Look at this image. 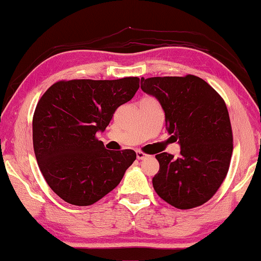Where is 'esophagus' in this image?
I'll use <instances>...</instances> for the list:
<instances>
[{
	"instance_id": "obj_1",
	"label": "esophagus",
	"mask_w": 261,
	"mask_h": 261,
	"mask_svg": "<svg viewBox=\"0 0 261 261\" xmlns=\"http://www.w3.org/2000/svg\"><path fill=\"white\" fill-rule=\"evenodd\" d=\"M146 156H148V155H146V153H144L143 151H137V159L138 160H144Z\"/></svg>"
}]
</instances>
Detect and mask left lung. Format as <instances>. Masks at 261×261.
Listing matches in <instances>:
<instances>
[{
  "label": "left lung",
  "instance_id": "obj_1",
  "mask_svg": "<svg viewBox=\"0 0 261 261\" xmlns=\"http://www.w3.org/2000/svg\"><path fill=\"white\" fill-rule=\"evenodd\" d=\"M141 89L160 101L167 130L181 146L177 159L156 155L160 170L153 189L178 209L199 207L214 196L229 169L233 134L226 102L192 74L142 78Z\"/></svg>",
  "mask_w": 261,
  "mask_h": 261
}]
</instances>
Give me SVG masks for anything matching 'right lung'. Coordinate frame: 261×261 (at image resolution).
<instances>
[{
    "label": "right lung",
    "instance_id": "right-lung-1",
    "mask_svg": "<svg viewBox=\"0 0 261 261\" xmlns=\"http://www.w3.org/2000/svg\"><path fill=\"white\" fill-rule=\"evenodd\" d=\"M138 89L137 76L61 80L39 100L33 116L35 157L50 189L67 203L97 202L134 163V150H108L95 135Z\"/></svg>",
    "mask_w": 261,
    "mask_h": 261
}]
</instances>
